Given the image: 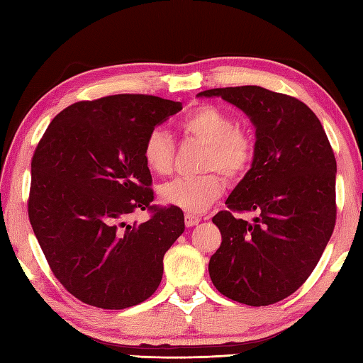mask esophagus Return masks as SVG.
Returning <instances> with one entry per match:
<instances>
[{"instance_id": "34e87169", "label": "esophagus", "mask_w": 363, "mask_h": 363, "mask_svg": "<svg viewBox=\"0 0 363 363\" xmlns=\"http://www.w3.org/2000/svg\"><path fill=\"white\" fill-rule=\"evenodd\" d=\"M184 223H186L187 227H194V225H196V224L200 223V218H199V216H194V214H190V213H187L186 216H184Z\"/></svg>"}]
</instances>
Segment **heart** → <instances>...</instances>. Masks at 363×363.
<instances>
[{
  "label": "heart",
  "instance_id": "1",
  "mask_svg": "<svg viewBox=\"0 0 363 363\" xmlns=\"http://www.w3.org/2000/svg\"><path fill=\"white\" fill-rule=\"evenodd\" d=\"M182 131L199 143L208 145L201 171H213L196 177H186L163 184L160 199L163 203L181 208L187 213H203L224 192V179H238L250 169L255 160V143L248 133L237 128V120L211 104H205L182 121ZM143 157L152 173L168 176L173 173L176 150L169 134L155 128L144 140Z\"/></svg>",
  "mask_w": 363,
  "mask_h": 363
}]
</instances>
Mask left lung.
Segmentation results:
<instances>
[{
    "label": "left lung",
    "instance_id": "8db88e82",
    "mask_svg": "<svg viewBox=\"0 0 363 363\" xmlns=\"http://www.w3.org/2000/svg\"><path fill=\"white\" fill-rule=\"evenodd\" d=\"M256 128L255 160L213 223L223 243L210 277L237 303L269 306L290 296L315 269L336 223V160L315 113L296 97L261 86L214 88ZM237 211H256L253 223Z\"/></svg>",
    "mask_w": 363,
    "mask_h": 363
}]
</instances>
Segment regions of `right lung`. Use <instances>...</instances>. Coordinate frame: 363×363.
Returning a JSON list of instances; mask_svg holds the SVG:
<instances>
[{
	"label": "right lung",
	"instance_id": "obj_1",
	"mask_svg": "<svg viewBox=\"0 0 363 363\" xmlns=\"http://www.w3.org/2000/svg\"><path fill=\"white\" fill-rule=\"evenodd\" d=\"M181 102L115 94L75 102L49 123L32 158L28 218L56 279L101 309L150 298L163 256L186 229L181 208L152 205L144 140ZM152 211L145 223L130 221Z\"/></svg>",
	"mask_w": 363,
	"mask_h": 363
}]
</instances>
